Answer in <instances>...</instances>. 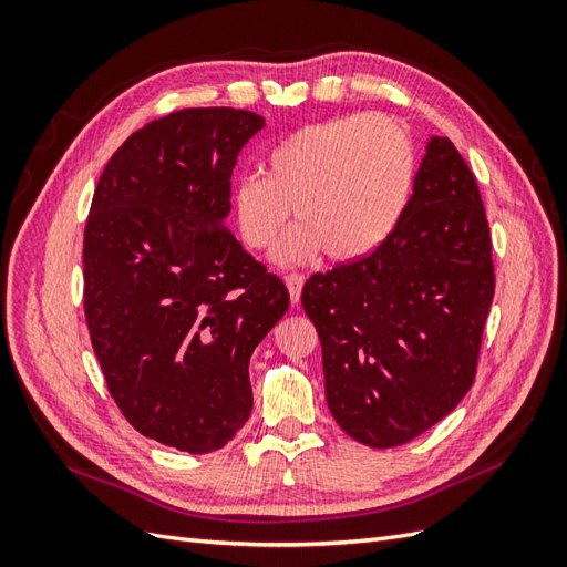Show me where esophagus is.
Returning a JSON list of instances; mask_svg holds the SVG:
<instances>
[{
    "mask_svg": "<svg viewBox=\"0 0 567 567\" xmlns=\"http://www.w3.org/2000/svg\"><path fill=\"white\" fill-rule=\"evenodd\" d=\"M286 286H288V293H290V302L298 305L300 302V293H302V286H305V277H302V274H288Z\"/></svg>",
    "mask_w": 567,
    "mask_h": 567,
    "instance_id": "obj_1",
    "label": "esophagus"
}]
</instances>
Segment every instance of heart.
Wrapping results in <instances>:
<instances>
[{"instance_id": "1", "label": "heart", "mask_w": 567, "mask_h": 567, "mask_svg": "<svg viewBox=\"0 0 567 567\" xmlns=\"http://www.w3.org/2000/svg\"><path fill=\"white\" fill-rule=\"evenodd\" d=\"M416 182V148L390 115L350 113L305 125L274 144L265 175L234 186V219L244 244L267 250L302 221L274 252L279 265L310 262L323 250L354 262L379 250L400 219Z\"/></svg>"}]
</instances>
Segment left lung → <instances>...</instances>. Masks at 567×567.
<instances>
[{"mask_svg":"<svg viewBox=\"0 0 567 567\" xmlns=\"http://www.w3.org/2000/svg\"><path fill=\"white\" fill-rule=\"evenodd\" d=\"M492 298V238L475 177L447 136H431L388 241L302 288L336 423L388 450L447 416L473 385Z\"/></svg>","mask_w":567,"mask_h":567,"instance_id":"8db88e82","label":"left lung"}]
</instances>
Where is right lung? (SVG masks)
<instances>
[{
  "label": "right lung",
  "mask_w": 567,
  "mask_h": 567,
  "mask_svg": "<svg viewBox=\"0 0 567 567\" xmlns=\"http://www.w3.org/2000/svg\"><path fill=\"white\" fill-rule=\"evenodd\" d=\"M262 127L241 109L153 120L111 156L84 227V317L111 398L188 454L241 431L250 354L290 302L225 227L236 158Z\"/></svg>",
  "instance_id": "1"
}]
</instances>
